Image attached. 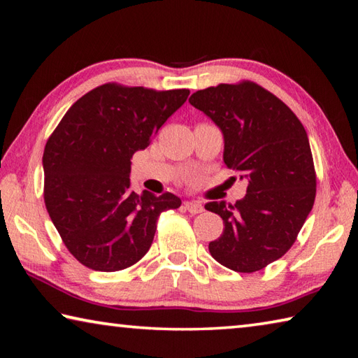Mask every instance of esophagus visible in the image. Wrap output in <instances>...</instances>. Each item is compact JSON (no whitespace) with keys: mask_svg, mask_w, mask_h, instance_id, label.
I'll return each instance as SVG.
<instances>
[{"mask_svg":"<svg viewBox=\"0 0 358 358\" xmlns=\"http://www.w3.org/2000/svg\"><path fill=\"white\" fill-rule=\"evenodd\" d=\"M185 209L189 212V214H201V212L204 210L203 204L200 201H186Z\"/></svg>","mask_w":358,"mask_h":358,"instance_id":"esophagus-1","label":"esophagus"}]
</instances>
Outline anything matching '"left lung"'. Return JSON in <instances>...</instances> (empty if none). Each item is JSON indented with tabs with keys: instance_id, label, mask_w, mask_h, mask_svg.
Here are the masks:
<instances>
[{
	"instance_id": "1",
	"label": "left lung",
	"mask_w": 358,
	"mask_h": 358,
	"mask_svg": "<svg viewBox=\"0 0 358 358\" xmlns=\"http://www.w3.org/2000/svg\"><path fill=\"white\" fill-rule=\"evenodd\" d=\"M189 103L222 131L224 164L248 180L243 200L204 206L224 224L209 252L235 272L260 271L291 249L314 206L308 134L283 101L250 81L196 90Z\"/></svg>"
}]
</instances>
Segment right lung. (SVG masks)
<instances>
[{"mask_svg": "<svg viewBox=\"0 0 358 358\" xmlns=\"http://www.w3.org/2000/svg\"><path fill=\"white\" fill-rule=\"evenodd\" d=\"M187 89L108 83L66 112L43 155L44 203L69 252L89 269L115 272L146 255L162 212L181 200L131 189V158L185 104Z\"/></svg>", "mask_w": 358, "mask_h": 358, "instance_id": "obj_1", "label": "right lung"}]
</instances>
